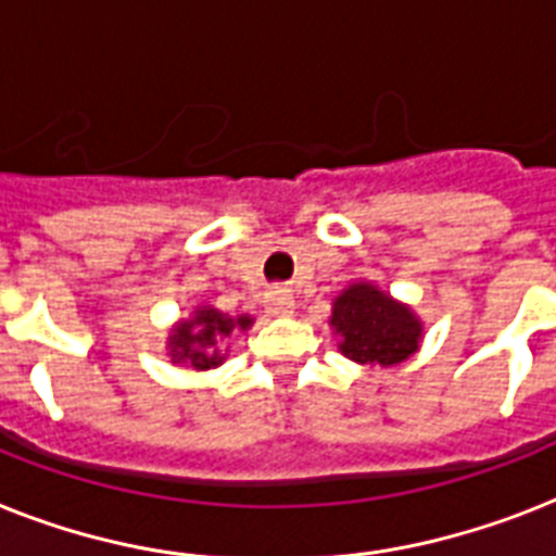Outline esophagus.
I'll use <instances>...</instances> for the list:
<instances>
[{"label": "esophagus", "mask_w": 556, "mask_h": 556, "mask_svg": "<svg viewBox=\"0 0 556 556\" xmlns=\"http://www.w3.org/2000/svg\"><path fill=\"white\" fill-rule=\"evenodd\" d=\"M265 308H268V314H274V317L291 314L293 296L288 291H282V288H270V291L265 293Z\"/></svg>", "instance_id": "esophagus-1"}]
</instances>
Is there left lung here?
<instances>
[{
  "label": "left lung",
  "mask_w": 556,
  "mask_h": 556,
  "mask_svg": "<svg viewBox=\"0 0 556 556\" xmlns=\"http://www.w3.org/2000/svg\"><path fill=\"white\" fill-rule=\"evenodd\" d=\"M331 325L342 337V354L363 365H396L417 351V317L374 286H351L333 302Z\"/></svg>",
  "instance_id": "left-lung-1"
}]
</instances>
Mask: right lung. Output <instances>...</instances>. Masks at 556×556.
Masks as SVG:
<instances>
[{"mask_svg":"<svg viewBox=\"0 0 556 556\" xmlns=\"http://www.w3.org/2000/svg\"><path fill=\"white\" fill-rule=\"evenodd\" d=\"M248 325H251L248 317L231 319L223 317L214 308H200L197 317L174 328V333H170V356H174V363H188L193 368H200V371L214 368L225 359L216 351V340L228 337L233 328H248Z\"/></svg>","mask_w":556,"mask_h":556,"instance_id":"right-lung-1","label":"right lung"}]
</instances>
